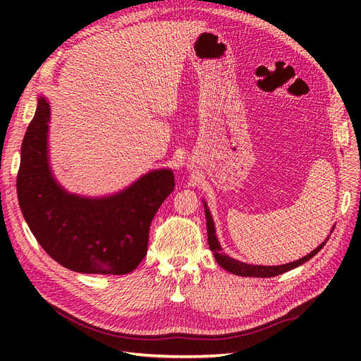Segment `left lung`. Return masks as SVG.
Here are the masks:
<instances>
[{
  "label": "left lung",
  "instance_id": "obj_1",
  "mask_svg": "<svg viewBox=\"0 0 361 361\" xmlns=\"http://www.w3.org/2000/svg\"><path fill=\"white\" fill-rule=\"evenodd\" d=\"M204 215H206V228H207V243H209V248H211V251L214 253V257L218 262V265H220L221 268H224L226 271L232 272V274L243 276V277H276L279 274H283V272L290 271L293 268H297V267L305 264V262H307V260H310L325 245V243L329 241V238H326L325 243H322L318 248H314L310 255L304 256L300 260L290 262V264H286V265H279V267L248 265V264H244V262H239V260H236L233 257H228L224 253L220 243H218V239H216L215 226H214V221H212V215H211L209 209H207V204L206 203H204Z\"/></svg>",
  "mask_w": 361,
  "mask_h": 361
}]
</instances>
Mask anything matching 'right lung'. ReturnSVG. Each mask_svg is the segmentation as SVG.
<instances>
[{"label":"right lung","mask_w":361,"mask_h":361,"mask_svg":"<svg viewBox=\"0 0 361 361\" xmlns=\"http://www.w3.org/2000/svg\"><path fill=\"white\" fill-rule=\"evenodd\" d=\"M49 102L40 96L20 147L16 190L30 231L64 268L128 274L147 253L150 223L174 190L173 171H149L126 190L101 199L64 191L49 167Z\"/></svg>","instance_id":"1"}]
</instances>
